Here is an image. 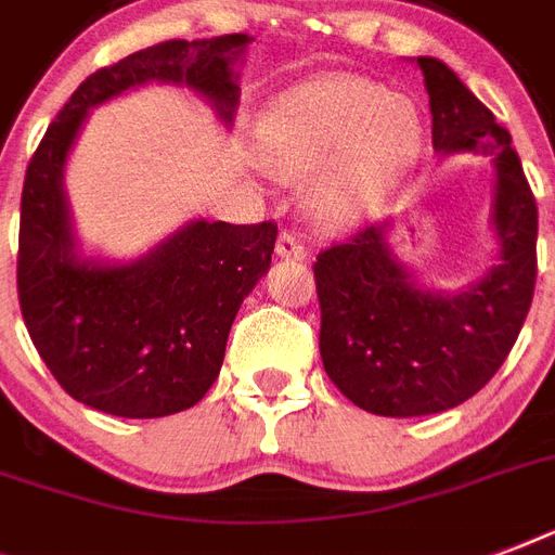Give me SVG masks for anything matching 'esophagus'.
Segmentation results:
<instances>
[{
    "instance_id": "obj_1",
    "label": "esophagus",
    "mask_w": 555,
    "mask_h": 555,
    "mask_svg": "<svg viewBox=\"0 0 555 555\" xmlns=\"http://www.w3.org/2000/svg\"><path fill=\"white\" fill-rule=\"evenodd\" d=\"M276 256H282V259L302 261L305 256H308V250H305V244L299 242L294 233H282L276 242Z\"/></svg>"
}]
</instances>
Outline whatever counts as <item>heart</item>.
<instances>
[{
	"mask_svg": "<svg viewBox=\"0 0 555 555\" xmlns=\"http://www.w3.org/2000/svg\"><path fill=\"white\" fill-rule=\"evenodd\" d=\"M423 146L414 100L379 82L322 74L279 94L261 117L259 158L276 176H308V209L325 227L369 218Z\"/></svg>",
	"mask_w": 555,
	"mask_h": 555,
	"instance_id": "1",
	"label": "heart"
}]
</instances>
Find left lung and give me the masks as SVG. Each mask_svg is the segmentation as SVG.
Listing matches in <instances>:
<instances>
[{"label":"left lung","mask_w":555,"mask_h":555,"mask_svg":"<svg viewBox=\"0 0 555 555\" xmlns=\"http://www.w3.org/2000/svg\"><path fill=\"white\" fill-rule=\"evenodd\" d=\"M417 65L435 152L492 158L499 261L464 291H431L397 259L391 221L317 256L322 365L351 403L383 417L447 412L478 395L516 346L535 287L539 212L513 138L447 63Z\"/></svg>","instance_id":"1"}]
</instances>
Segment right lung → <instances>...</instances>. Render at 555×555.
<instances>
[{
    "label": "right lung",
    "instance_id": "add662e5",
    "mask_svg": "<svg viewBox=\"0 0 555 555\" xmlns=\"http://www.w3.org/2000/svg\"><path fill=\"white\" fill-rule=\"evenodd\" d=\"M247 34L169 39L94 72L34 152L22 186L16 287L25 328L56 383L117 417H164L216 383L244 296L270 268L276 224L195 218L134 261L82 256L65 160L89 108L146 82L186 86L233 126Z\"/></svg>",
    "mask_w": 555,
    "mask_h": 555
}]
</instances>
